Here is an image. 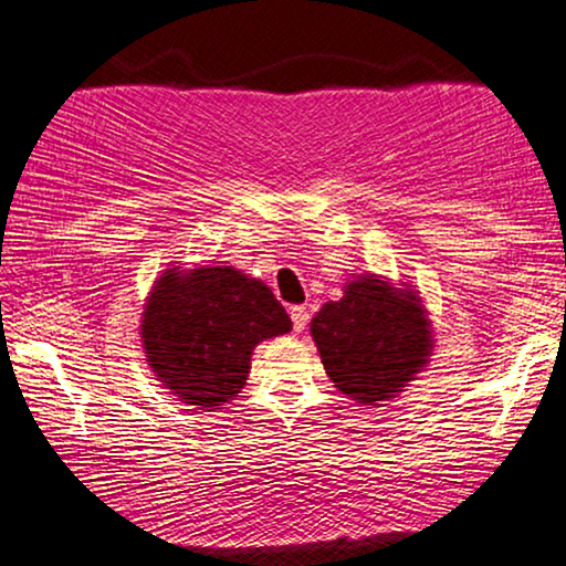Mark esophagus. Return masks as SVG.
Returning a JSON list of instances; mask_svg holds the SVG:
<instances>
[{
  "label": "esophagus",
  "mask_w": 566,
  "mask_h": 566,
  "mask_svg": "<svg viewBox=\"0 0 566 566\" xmlns=\"http://www.w3.org/2000/svg\"><path fill=\"white\" fill-rule=\"evenodd\" d=\"M290 318H292V328L305 331L307 321H311V311H307L305 305H295V307H290Z\"/></svg>",
  "instance_id": "obj_1"
}]
</instances>
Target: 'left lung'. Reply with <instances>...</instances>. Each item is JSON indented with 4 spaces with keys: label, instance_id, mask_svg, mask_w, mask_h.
I'll list each match as a JSON object with an SVG mask.
<instances>
[{
    "label": "left lung",
    "instance_id": "1",
    "mask_svg": "<svg viewBox=\"0 0 566 566\" xmlns=\"http://www.w3.org/2000/svg\"><path fill=\"white\" fill-rule=\"evenodd\" d=\"M311 334L328 378L365 406L396 396L432 349L421 300L375 276L346 284L344 297L315 315Z\"/></svg>",
    "mask_w": 566,
    "mask_h": 566
}]
</instances>
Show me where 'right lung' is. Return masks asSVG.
Returning a JSON list of instances; mask_svg holds the SVG:
<instances>
[{
    "instance_id": "1",
    "label": "right lung",
    "mask_w": 566,
    "mask_h": 566,
    "mask_svg": "<svg viewBox=\"0 0 566 566\" xmlns=\"http://www.w3.org/2000/svg\"><path fill=\"white\" fill-rule=\"evenodd\" d=\"M290 328V315L261 279L232 266L170 269L145 305L142 342L165 388L212 409L245 386L255 344Z\"/></svg>"
}]
</instances>
